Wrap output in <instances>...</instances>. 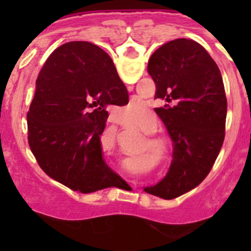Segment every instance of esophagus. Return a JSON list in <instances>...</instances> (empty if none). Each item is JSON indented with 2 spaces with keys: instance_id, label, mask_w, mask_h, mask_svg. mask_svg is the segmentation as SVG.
Listing matches in <instances>:
<instances>
[{
  "instance_id": "obj_1",
  "label": "esophagus",
  "mask_w": 251,
  "mask_h": 251,
  "mask_svg": "<svg viewBox=\"0 0 251 251\" xmlns=\"http://www.w3.org/2000/svg\"><path fill=\"white\" fill-rule=\"evenodd\" d=\"M128 89H133V86H128ZM110 122H113V123H117V121H110Z\"/></svg>"
}]
</instances>
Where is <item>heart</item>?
Returning <instances> with one entry per match:
<instances>
[{
	"label": "heart",
	"mask_w": 251,
	"mask_h": 251,
	"mask_svg": "<svg viewBox=\"0 0 251 251\" xmlns=\"http://www.w3.org/2000/svg\"><path fill=\"white\" fill-rule=\"evenodd\" d=\"M143 106L145 105L141 103V100L130 101L129 104H127V105L123 106V112L126 113V115H127V117L132 118V117H134L137 113L141 112V109H143ZM154 127H156V121H154L153 118H150L147 122H146V123L142 124V129L143 130H151V129H153Z\"/></svg>",
	"instance_id": "b5f03b06"
}]
</instances>
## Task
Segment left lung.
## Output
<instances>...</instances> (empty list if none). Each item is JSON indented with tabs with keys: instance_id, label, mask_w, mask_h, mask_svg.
<instances>
[{
	"instance_id": "left-lung-1",
	"label": "left lung",
	"mask_w": 251,
	"mask_h": 251,
	"mask_svg": "<svg viewBox=\"0 0 251 251\" xmlns=\"http://www.w3.org/2000/svg\"><path fill=\"white\" fill-rule=\"evenodd\" d=\"M156 84V108L172 139V162L166 177L145 188L171 200L200 185L211 171L225 138L227 112L219 66L200 44L188 39L168 41L148 61Z\"/></svg>"
}]
</instances>
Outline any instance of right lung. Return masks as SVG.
<instances>
[{"instance_id":"obj_1","label":"right lung","mask_w":251,"mask_h":251,"mask_svg":"<svg viewBox=\"0 0 251 251\" xmlns=\"http://www.w3.org/2000/svg\"><path fill=\"white\" fill-rule=\"evenodd\" d=\"M128 104L113 60L99 46L70 41L44 64L27 113L28 145L51 178L81 194L114 186L100 136L108 105Z\"/></svg>"}]
</instances>
